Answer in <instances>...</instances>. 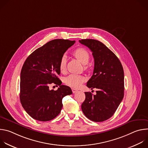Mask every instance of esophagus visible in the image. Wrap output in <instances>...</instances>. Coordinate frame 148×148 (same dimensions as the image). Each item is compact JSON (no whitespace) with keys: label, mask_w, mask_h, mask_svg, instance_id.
Here are the masks:
<instances>
[{"label":"esophagus","mask_w":148,"mask_h":148,"mask_svg":"<svg viewBox=\"0 0 148 148\" xmlns=\"http://www.w3.org/2000/svg\"><path fill=\"white\" fill-rule=\"evenodd\" d=\"M77 91H78V90H77V89H75V88H72V91H73V93H75Z\"/></svg>","instance_id":"34e87169"}]
</instances>
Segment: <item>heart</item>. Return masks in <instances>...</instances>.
<instances>
[{"label":"heart","mask_w":148,"mask_h":148,"mask_svg":"<svg viewBox=\"0 0 148 148\" xmlns=\"http://www.w3.org/2000/svg\"><path fill=\"white\" fill-rule=\"evenodd\" d=\"M74 56L81 62L83 64H87L90 60V54L88 51L84 48L79 47L75 49L73 52ZM66 66V56H62L60 59L59 63V69L61 71H64ZM84 77L82 75L78 74H71L64 79V82L67 86L77 88L79 87L84 81Z\"/></svg>","instance_id":"b5f03b06"}]
</instances>
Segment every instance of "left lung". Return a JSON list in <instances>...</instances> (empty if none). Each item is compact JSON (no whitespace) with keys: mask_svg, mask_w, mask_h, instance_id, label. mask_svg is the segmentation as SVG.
<instances>
[{"mask_svg":"<svg viewBox=\"0 0 148 148\" xmlns=\"http://www.w3.org/2000/svg\"><path fill=\"white\" fill-rule=\"evenodd\" d=\"M79 42L92 52L94 69L87 86L97 88L95 95L86 92L81 109L87 118L94 122H102L115 112L124 95V73L116 55L101 41L82 39Z\"/></svg>","mask_w":148,"mask_h":148,"instance_id":"left-lung-1","label":"left lung"}]
</instances>
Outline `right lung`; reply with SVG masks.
Masks as SVG:
<instances>
[{"label": "right lung", "mask_w": 148, "mask_h": 148, "mask_svg": "<svg viewBox=\"0 0 148 148\" xmlns=\"http://www.w3.org/2000/svg\"><path fill=\"white\" fill-rule=\"evenodd\" d=\"M75 41L55 39L34 51L26 60L20 73V99L26 112L33 119L49 121L55 118L62 107V99L73 94L70 87L61 85V57ZM59 86L50 90V84Z\"/></svg>", "instance_id": "add662e5"}]
</instances>
